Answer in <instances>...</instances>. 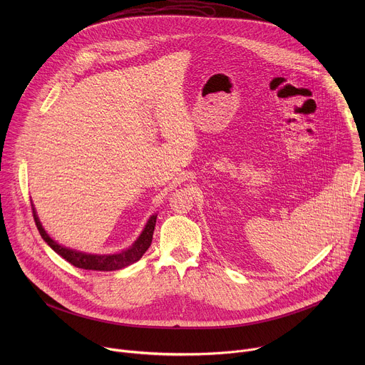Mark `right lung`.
<instances>
[{
    "label": "right lung",
    "instance_id": "obj_1",
    "mask_svg": "<svg viewBox=\"0 0 365 365\" xmlns=\"http://www.w3.org/2000/svg\"><path fill=\"white\" fill-rule=\"evenodd\" d=\"M33 207V206H31ZM33 218L36 222V227L41 235V238L50 245L51 250H55L61 257H63L68 263H71L72 266L78 267V269H83V270H96V272H114V270H120L124 269L143 257V254L148 250L151 240H153V232H154V227H155V218L158 215H153L144 231L141 232V235L138 237V240L133 244V247H130L125 251H121L120 254H113V255H93V254H85V252H79L66 247L59 245L58 242H55L51 240L46 231L43 230L36 211L33 207Z\"/></svg>",
    "mask_w": 365,
    "mask_h": 365
}]
</instances>
